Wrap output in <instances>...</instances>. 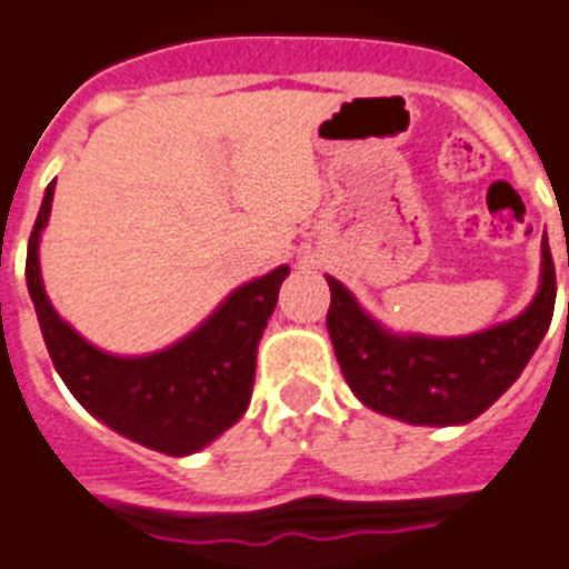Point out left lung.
Returning a JSON list of instances; mask_svg holds the SVG:
<instances>
[{"mask_svg": "<svg viewBox=\"0 0 569 569\" xmlns=\"http://www.w3.org/2000/svg\"><path fill=\"white\" fill-rule=\"evenodd\" d=\"M541 289L523 315L469 338L390 336L327 277V329L341 373L367 408L413 425H462L480 417L527 367L556 309V266L543 237Z\"/></svg>", "mask_w": 569, "mask_h": 569, "instance_id": "8db88e82", "label": "left lung"}]
</instances>
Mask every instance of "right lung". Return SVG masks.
Listing matches in <instances>:
<instances>
[{"label": "right lung", "mask_w": 569, "mask_h": 569, "mask_svg": "<svg viewBox=\"0 0 569 569\" xmlns=\"http://www.w3.org/2000/svg\"><path fill=\"white\" fill-rule=\"evenodd\" d=\"M51 199L54 181L46 188L28 240L26 280L57 373L74 399L112 431L161 455H193L246 413L254 388L257 343L289 266L237 289L173 347L141 358L109 356L60 321L42 289L37 248Z\"/></svg>", "instance_id": "add662e5"}]
</instances>
